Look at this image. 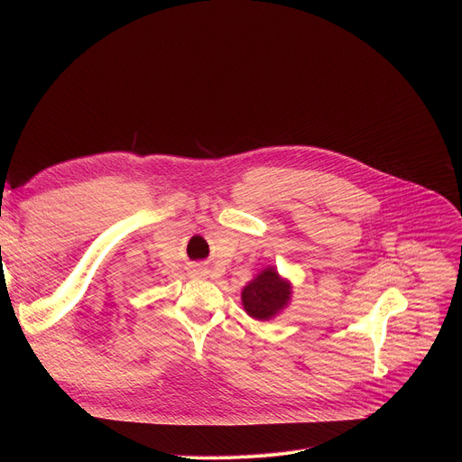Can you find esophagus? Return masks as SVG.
Instances as JSON below:
<instances>
[{
    "label": "esophagus",
    "instance_id": "1",
    "mask_svg": "<svg viewBox=\"0 0 462 462\" xmlns=\"http://www.w3.org/2000/svg\"><path fill=\"white\" fill-rule=\"evenodd\" d=\"M197 272H199V273H206V272H204V270H202V268H200V270H197Z\"/></svg>",
    "mask_w": 462,
    "mask_h": 462
}]
</instances>
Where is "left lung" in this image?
<instances>
[{"label":"left lung","instance_id":"obj_1","mask_svg":"<svg viewBox=\"0 0 462 462\" xmlns=\"http://www.w3.org/2000/svg\"><path fill=\"white\" fill-rule=\"evenodd\" d=\"M292 284L282 279L275 268H265L244 290L241 303L254 320H270L288 305Z\"/></svg>","mask_w":462,"mask_h":462}]
</instances>
